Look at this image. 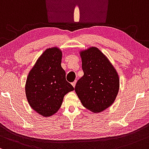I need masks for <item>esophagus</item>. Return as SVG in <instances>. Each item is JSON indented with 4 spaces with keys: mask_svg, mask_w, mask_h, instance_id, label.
<instances>
[{
    "mask_svg": "<svg viewBox=\"0 0 149 149\" xmlns=\"http://www.w3.org/2000/svg\"><path fill=\"white\" fill-rule=\"evenodd\" d=\"M76 83H77V81H73V82L72 83V86H73V87H75V85H76Z\"/></svg>",
    "mask_w": 149,
    "mask_h": 149,
    "instance_id": "esophagus-1",
    "label": "esophagus"
}]
</instances>
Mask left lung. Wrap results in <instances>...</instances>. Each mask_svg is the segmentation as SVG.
<instances>
[{
    "instance_id": "left-lung-1",
    "label": "left lung",
    "mask_w": 149,
    "mask_h": 149,
    "mask_svg": "<svg viewBox=\"0 0 149 149\" xmlns=\"http://www.w3.org/2000/svg\"><path fill=\"white\" fill-rule=\"evenodd\" d=\"M84 75L75 86V92L83 106L93 113H101L114 103L120 88L116 70L96 47L80 51Z\"/></svg>"
}]
</instances>
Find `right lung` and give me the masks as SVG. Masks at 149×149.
<instances>
[{"instance_id":"obj_1","label":"right lung","mask_w":149,"mask_h":149,"mask_svg":"<svg viewBox=\"0 0 149 149\" xmlns=\"http://www.w3.org/2000/svg\"><path fill=\"white\" fill-rule=\"evenodd\" d=\"M62 51L57 47L47 48L30 70L25 84L28 103L43 117L54 115L61 108L65 95L74 87L66 81L62 68Z\"/></svg>"}]
</instances>
